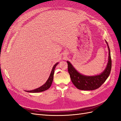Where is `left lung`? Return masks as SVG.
Segmentation results:
<instances>
[{
    "mask_svg": "<svg viewBox=\"0 0 121 121\" xmlns=\"http://www.w3.org/2000/svg\"><path fill=\"white\" fill-rule=\"evenodd\" d=\"M108 48V61L104 71L100 75L93 76L83 75L79 73L73 66L72 65L67 61L68 72L70 76L71 81L73 84L78 89L82 90H93L100 87L110 74L112 68V60L110 49L107 42Z\"/></svg>",
    "mask_w": 121,
    "mask_h": 121,
    "instance_id": "8db88e82",
    "label": "left lung"
}]
</instances>
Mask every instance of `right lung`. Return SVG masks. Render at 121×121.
Returning <instances> with one entry per match:
<instances>
[{"instance_id": "right-lung-1", "label": "right lung", "mask_w": 121, "mask_h": 121, "mask_svg": "<svg viewBox=\"0 0 121 121\" xmlns=\"http://www.w3.org/2000/svg\"><path fill=\"white\" fill-rule=\"evenodd\" d=\"M58 63H57L54 65V66L52 68V72H51L50 75L49 77L48 80H47V81L46 82V83L44 84V85H43L41 87L38 88H37V89H35L30 90V91L25 90V91H26V92H31V93H37V92H42V91H45L48 89H49L50 87L51 86V85H52V83L53 80V75H54L55 68H56V66L58 65Z\"/></svg>"}]
</instances>
